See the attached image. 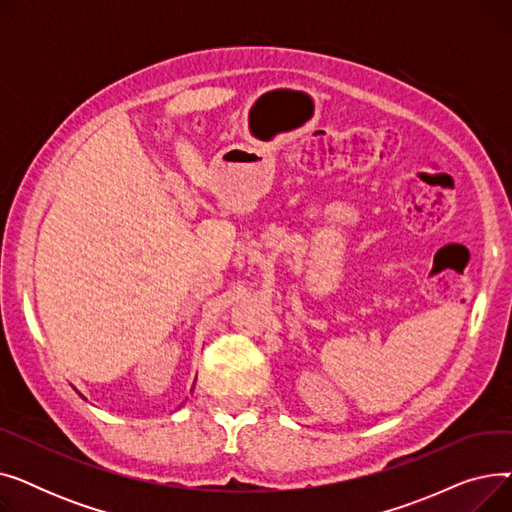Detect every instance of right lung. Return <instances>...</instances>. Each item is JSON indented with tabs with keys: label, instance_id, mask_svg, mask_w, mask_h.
Wrapping results in <instances>:
<instances>
[{
	"label": "right lung",
	"instance_id": "right-lung-1",
	"mask_svg": "<svg viewBox=\"0 0 512 512\" xmlns=\"http://www.w3.org/2000/svg\"><path fill=\"white\" fill-rule=\"evenodd\" d=\"M80 396H83V394H80Z\"/></svg>",
	"mask_w": 512,
	"mask_h": 512
}]
</instances>
